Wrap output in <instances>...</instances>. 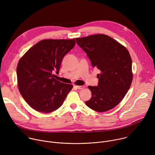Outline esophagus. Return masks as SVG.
<instances>
[{
    "label": "esophagus",
    "mask_w": 155,
    "mask_h": 155,
    "mask_svg": "<svg viewBox=\"0 0 155 155\" xmlns=\"http://www.w3.org/2000/svg\"><path fill=\"white\" fill-rule=\"evenodd\" d=\"M75 87L78 90H82V89H83L84 86H75Z\"/></svg>",
    "instance_id": "1"
}]
</instances>
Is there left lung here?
I'll use <instances>...</instances> for the list:
<instances>
[{"label":"left lung","mask_w":155,"mask_h":155,"mask_svg":"<svg viewBox=\"0 0 155 155\" xmlns=\"http://www.w3.org/2000/svg\"><path fill=\"white\" fill-rule=\"evenodd\" d=\"M93 68L100 71L97 86H89L92 97L86 105L103 112L116 107L129 90L132 80V59L127 49L104 34L77 38Z\"/></svg>","instance_id":"left-lung-1"}]
</instances>
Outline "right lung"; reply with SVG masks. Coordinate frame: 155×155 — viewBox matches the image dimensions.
<instances>
[{
  "label": "right lung",
  "mask_w": 155,
  "mask_h": 155,
  "mask_svg": "<svg viewBox=\"0 0 155 155\" xmlns=\"http://www.w3.org/2000/svg\"><path fill=\"white\" fill-rule=\"evenodd\" d=\"M75 40H43L31 48L18 62L16 74L19 93L36 111L50 113L59 108L73 86L56 80L65 55Z\"/></svg>",
  "instance_id": "add662e5"
}]
</instances>
